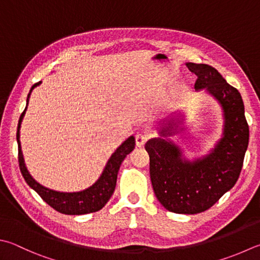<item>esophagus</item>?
I'll return each mask as SVG.
<instances>
[{
    "instance_id": "34e87169",
    "label": "esophagus",
    "mask_w": 260,
    "mask_h": 260,
    "mask_svg": "<svg viewBox=\"0 0 260 260\" xmlns=\"http://www.w3.org/2000/svg\"><path fill=\"white\" fill-rule=\"evenodd\" d=\"M147 138H148V137H147L144 134H137L136 135V145L138 147L144 146L145 143L147 141Z\"/></svg>"
}]
</instances>
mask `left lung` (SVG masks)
<instances>
[{
    "label": "left lung",
    "instance_id": "1",
    "mask_svg": "<svg viewBox=\"0 0 260 260\" xmlns=\"http://www.w3.org/2000/svg\"><path fill=\"white\" fill-rule=\"evenodd\" d=\"M188 69L198 77L197 91L206 90L223 111V135L209 154L194 160L169 137L183 130V116L173 115L159 128L158 138H151L145 148L149 155L150 180L156 198L176 214H198L210 208L239 179L249 143V126L242 97L215 68L188 62Z\"/></svg>",
    "mask_w": 260,
    "mask_h": 260
}]
</instances>
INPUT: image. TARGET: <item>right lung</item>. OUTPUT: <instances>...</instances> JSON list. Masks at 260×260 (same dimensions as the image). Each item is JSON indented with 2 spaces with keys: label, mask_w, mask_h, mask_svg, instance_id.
<instances>
[{
  "label": "right lung",
  "mask_w": 260,
  "mask_h": 260,
  "mask_svg": "<svg viewBox=\"0 0 260 260\" xmlns=\"http://www.w3.org/2000/svg\"><path fill=\"white\" fill-rule=\"evenodd\" d=\"M39 85H41V81L31 87V89L29 91L27 97V106L32 89ZM27 106L22 112L20 119H19L17 131L19 166H20L21 174L27 184L41 196V198L44 202L50 205V206L55 210H57L58 213L66 215H84L94 213L102 209L105 206L106 203L109 202L112 194L114 192L117 172H119L122 161L126 157V155L130 154L131 151L135 149V137L130 136L128 139L120 145V147H117L116 150L112 154L110 159L107 160L105 168L103 170L99 180H97L94 184L90 185L89 188L81 191H77V192H61V191H55L44 187L41 183H38L30 175V173L28 172L26 164H24L20 144V128L24 113H26L27 111Z\"/></svg>",
  "instance_id": "right-lung-1"
}]
</instances>
